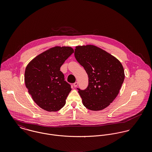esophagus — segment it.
Returning a JSON list of instances; mask_svg holds the SVG:
<instances>
[{
  "label": "esophagus",
  "instance_id": "esophagus-1",
  "mask_svg": "<svg viewBox=\"0 0 152 152\" xmlns=\"http://www.w3.org/2000/svg\"><path fill=\"white\" fill-rule=\"evenodd\" d=\"M73 86H74V87H77V86H78V82H75V83H74Z\"/></svg>",
  "mask_w": 152,
  "mask_h": 152
}]
</instances>
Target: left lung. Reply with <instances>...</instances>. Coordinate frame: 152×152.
Returning a JSON list of instances; mask_svg holds the SVG:
<instances>
[{
    "label": "left lung",
    "mask_w": 152,
    "mask_h": 152,
    "mask_svg": "<svg viewBox=\"0 0 152 152\" xmlns=\"http://www.w3.org/2000/svg\"><path fill=\"white\" fill-rule=\"evenodd\" d=\"M74 56L88 76L87 88H77L83 105L91 110L107 108L117 96L124 83L122 64L107 51L92 45L76 47Z\"/></svg>",
    "instance_id": "8db88e82"
}]
</instances>
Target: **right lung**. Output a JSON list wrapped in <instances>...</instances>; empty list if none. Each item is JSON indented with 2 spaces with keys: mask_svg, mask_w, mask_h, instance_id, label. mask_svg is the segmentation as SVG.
Returning a JSON list of instances; mask_svg holds the SVG:
<instances>
[{
  "mask_svg": "<svg viewBox=\"0 0 152 152\" xmlns=\"http://www.w3.org/2000/svg\"><path fill=\"white\" fill-rule=\"evenodd\" d=\"M73 53L69 47H55L37 56L26 66V87L33 101L44 110L56 112L65 105L71 88L60 67Z\"/></svg>",
  "mask_w": 152,
  "mask_h": 152,
  "instance_id": "right-lung-1",
  "label": "right lung"
}]
</instances>
